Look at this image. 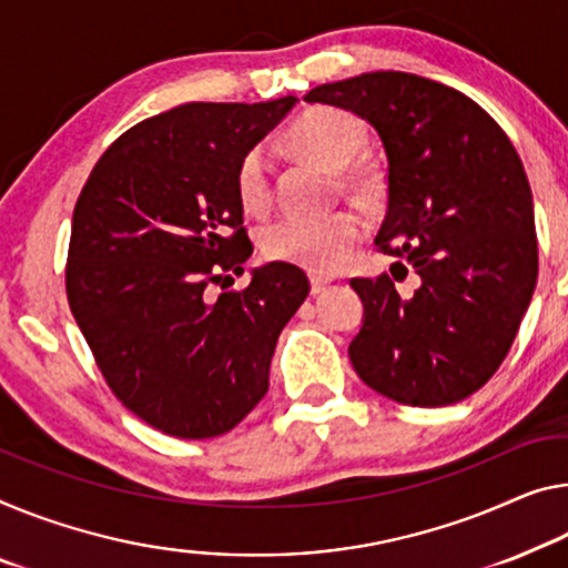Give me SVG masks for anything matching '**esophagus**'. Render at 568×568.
Masks as SVG:
<instances>
[{
	"label": "esophagus",
	"instance_id": "esophagus-1",
	"mask_svg": "<svg viewBox=\"0 0 568 568\" xmlns=\"http://www.w3.org/2000/svg\"><path fill=\"white\" fill-rule=\"evenodd\" d=\"M310 282H312V294H322L327 290L329 284H333V278L329 276H322V274H312L310 276Z\"/></svg>",
	"mask_w": 568,
	"mask_h": 568
}]
</instances>
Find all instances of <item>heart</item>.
Returning a JSON list of instances; mask_svg holds the SVG:
<instances>
[{"label": "heart", "mask_w": 568, "mask_h": 568, "mask_svg": "<svg viewBox=\"0 0 568 568\" xmlns=\"http://www.w3.org/2000/svg\"><path fill=\"white\" fill-rule=\"evenodd\" d=\"M290 142L302 154L325 162L329 168H345L363 150L365 126L351 111L335 106H317L304 111L290 129ZM353 178H361L355 172ZM235 197L251 215H264L272 207V156L266 144L248 146L235 164ZM365 235V217L345 207V211L307 217L282 215L261 231V251L266 258L296 264L310 272H333L343 266L353 248Z\"/></svg>", "instance_id": "heart-1"}]
</instances>
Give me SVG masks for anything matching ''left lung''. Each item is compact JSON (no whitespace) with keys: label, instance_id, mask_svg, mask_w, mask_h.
I'll list each match as a JSON object with an SVG mask.
<instances>
[{"label":"left lung","instance_id":"1","mask_svg":"<svg viewBox=\"0 0 568 568\" xmlns=\"http://www.w3.org/2000/svg\"><path fill=\"white\" fill-rule=\"evenodd\" d=\"M304 101L353 111L378 132L388 213L375 246L406 258L422 282L400 296L396 276L351 278L365 304L347 351L355 373L406 406L473 396L508 355L538 278L516 146L469 95L412 73H363L317 85Z\"/></svg>","mask_w":568,"mask_h":568}]
</instances>
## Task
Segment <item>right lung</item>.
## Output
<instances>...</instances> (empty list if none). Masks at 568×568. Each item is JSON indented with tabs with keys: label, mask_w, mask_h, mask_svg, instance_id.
I'll return each instance as SVG.
<instances>
[{
	"label": "right lung",
	"mask_w": 568,
	"mask_h": 568,
	"mask_svg": "<svg viewBox=\"0 0 568 568\" xmlns=\"http://www.w3.org/2000/svg\"><path fill=\"white\" fill-rule=\"evenodd\" d=\"M294 101H195L139 121L75 200L68 304L111 394L156 432H231L264 398L278 333L307 300V274L282 261L213 292L254 251L235 164Z\"/></svg>",
	"instance_id": "right-lung-1"
}]
</instances>
